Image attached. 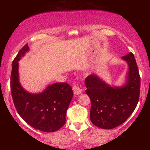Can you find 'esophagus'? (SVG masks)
<instances>
[{
  "mask_svg": "<svg viewBox=\"0 0 150 150\" xmlns=\"http://www.w3.org/2000/svg\"><path fill=\"white\" fill-rule=\"evenodd\" d=\"M73 90L75 94H80L82 92V89L81 88L80 85H79V83H77V82L74 83V85L73 86Z\"/></svg>",
  "mask_w": 150,
  "mask_h": 150,
  "instance_id": "obj_1",
  "label": "esophagus"
}]
</instances>
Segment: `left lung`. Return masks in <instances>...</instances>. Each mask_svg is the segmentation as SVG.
<instances>
[{
    "label": "left lung",
    "mask_w": 150,
    "mask_h": 150,
    "mask_svg": "<svg viewBox=\"0 0 150 150\" xmlns=\"http://www.w3.org/2000/svg\"><path fill=\"white\" fill-rule=\"evenodd\" d=\"M122 58L129 66L128 82L123 87H111L95 75L85 79V92L91 101L90 120L99 128L112 129L121 125L138 103L140 77L135 56L130 52Z\"/></svg>",
    "instance_id": "left-lung-1"
}]
</instances>
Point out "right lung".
<instances>
[{
	"instance_id": "add662e5",
	"label": "right lung",
	"mask_w": 150,
	"mask_h": 150,
	"mask_svg": "<svg viewBox=\"0 0 150 150\" xmlns=\"http://www.w3.org/2000/svg\"><path fill=\"white\" fill-rule=\"evenodd\" d=\"M28 49V44H25L13 61L10 89L13 103L22 119L34 128L55 132L65 123V114L73 96L72 87L66 82H56L38 94L24 90L19 82L18 61Z\"/></svg>"
}]
</instances>
